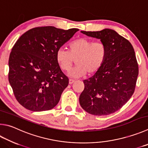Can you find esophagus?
<instances>
[{"instance_id": "obj_1", "label": "esophagus", "mask_w": 148, "mask_h": 148, "mask_svg": "<svg viewBox=\"0 0 148 148\" xmlns=\"http://www.w3.org/2000/svg\"><path fill=\"white\" fill-rule=\"evenodd\" d=\"M75 81H76V80H75V79H69V83H70V84H72V83H73L74 82H75Z\"/></svg>"}]
</instances>
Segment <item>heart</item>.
I'll return each mask as SVG.
<instances>
[{
  "instance_id": "b5f03b06",
  "label": "heart",
  "mask_w": 148,
  "mask_h": 148,
  "mask_svg": "<svg viewBox=\"0 0 148 148\" xmlns=\"http://www.w3.org/2000/svg\"><path fill=\"white\" fill-rule=\"evenodd\" d=\"M106 56L107 48L103 42L80 37L69 45V51L63 48H59L56 53V59L63 71H69L76 60L77 65L69 74L77 77L98 71L104 63Z\"/></svg>"
}]
</instances>
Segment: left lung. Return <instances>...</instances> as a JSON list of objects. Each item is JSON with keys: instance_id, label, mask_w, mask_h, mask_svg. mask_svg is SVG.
<instances>
[{"instance_id": "8db88e82", "label": "left lung", "mask_w": 148, "mask_h": 148, "mask_svg": "<svg viewBox=\"0 0 148 148\" xmlns=\"http://www.w3.org/2000/svg\"><path fill=\"white\" fill-rule=\"evenodd\" d=\"M86 36L100 39L107 48L103 65L87 79L79 96L86 112L96 116L108 115L127 103L135 92L138 65L131 42L113 29L82 31Z\"/></svg>"}]
</instances>
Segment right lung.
I'll list each match as a JSON object with an SVG mask.
<instances>
[{
	"instance_id": "1",
	"label": "right lung",
	"mask_w": 148,
	"mask_h": 148,
	"mask_svg": "<svg viewBox=\"0 0 148 148\" xmlns=\"http://www.w3.org/2000/svg\"><path fill=\"white\" fill-rule=\"evenodd\" d=\"M78 30L36 27L16 41L9 58L8 79L21 106L39 112L58 103L69 78L58 65L56 53Z\"/></svg>"
}]
</instances>
